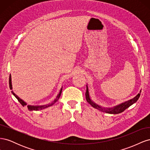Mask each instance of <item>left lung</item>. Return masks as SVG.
<instances>
[{"instance_id":"obj_1","label":"left lung","mask_w":150,"mask_h":150,"mask_svg":"<svg viewBox=\"0 0 150 150\" xmlns=\"http://www.w3.org/2000/svg\"><path fill=\"white\" fill-rule=\"evenodd\" d=\"M141 91H142L140 90L139 93L133 99H129V100L125 101L124 103H122L118 104V105L112 107V108H104V107H103L101 106H99V104L93 102L91 100V99L90 98L89 93V89H88V85H86V92L85 94H86V100H87L88 103H89L93 108H96V109H97V110L101 111L102 112L109 113V114H114V115H115V114H119V113L123 112L126 110V109L129 108L130 106H131L132 104H133L134 103L137 102L138 100V99L140 96Z\"/></svg>"}]
</instances>
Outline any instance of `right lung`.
<instances>
[{"instance_id":"right-lung-1","label":"right lung","mask_w":150,"mask_h":150,"mask_svg":"<svg viewBox=\"0 0 150 150\" xmlns=\"http://www.w3.org/2000/svg\"><path fill=\"white\" fill-rule=\"evenodd\" d=\"M9 87H10V89H12V80H11V75L10 74V76H9ZM62 88H61V89H60V91L59 93V94H57V97L56 98V99H54V100L49 104H46V105H41V106H32V105H28V110L29 111H39V110H43V109H45V108H47L49 106H52L53 104L56 103L57 101V100L59 99V98H60L61 96V93H62ZM12 93L13 94V96H14L17 99V100L19 101V103L22 104V106H24L25 105H27V103L25 102H24L23 100H22V99H21L19 96H17V95L13 92V91H12Z\"/></svg>"}]
</instances>
